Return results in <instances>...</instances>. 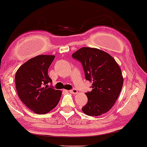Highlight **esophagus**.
<instances>
[{
  "mask_svg": "<svg viewBox=\"0 0 147 147\" xmlns=\"http://www.w3.org/2000/svg\"><path fill=\"white\" fill-rule=\"evenodd\" d=\"M70 91L71 94H78V91H77L76 88L72 89V90H71V91Z\"/></svg>",
  "mask_w": 147,
  "mask_h": 147,
  "instance_id": "esophagus-1",
  "label": "esophagus"
}]
</instances>
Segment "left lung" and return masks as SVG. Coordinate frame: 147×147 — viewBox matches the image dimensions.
I'll list each match as a JSON object with an SVG mask.
<instances>
[{
	"mask_svg": "<svg viewBox=\"0 0 147 147\" xmlns=\"http://www.w3.org/2000/svg\"><path fill=\"white\" fill-rule=\"evenodd\" d=\"M82 63L92 91L86 93L88 102L82 109L88 116H100L109 111L118 98L123 84L121 69L108 53L97 48L82 47L72 54Z\"/></svg>",
	"mask_w": 147,
	"mask_h": 147,
	"instance_id": "8db88e82",
	"label": "left lung"
}]
</instances>
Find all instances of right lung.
Instances as JSON below:
<instances>
[{"instance_id":"1","label":"right lung","mask_w":147,"mask_h":147,"mask_svg":"<svg viewBox=\"0 0 147 147\" xmlns=\"http://www.w3.org/2000/svg\"><path fill=\"white\" fill-rule=\"evenodd\" d=\"M55 59L53 55H39L29 59L18 69L16 87L20 100L36 114L44 115L57 106L61 91L49 87L52 82L48 68Z\"/></svg>"}]
</instances>
